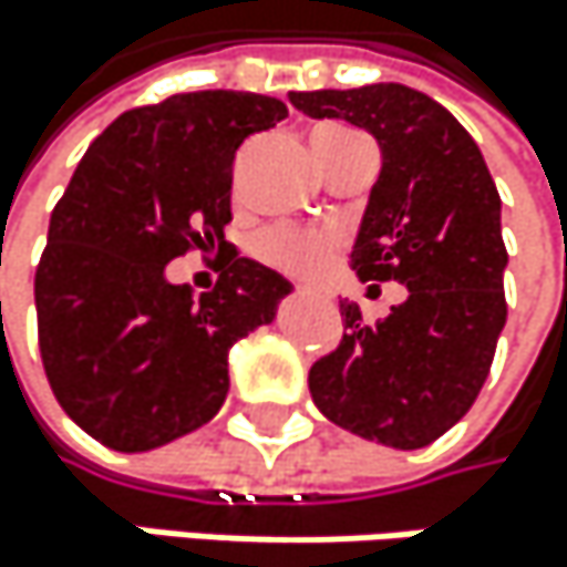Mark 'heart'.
Here are the masks:
<instances>
[{
    "mask_svg": "<svg viewBox=\"0 0 567 567\" xmlns=\"http://www.w3.org/2000/svg\"><path fill=\"white\" fill-rule=\"evenodd\" d=\"M339 127H326L319 131L316 137L322 134H336ZM339 251V235L329 231V228H296V225H281V228H271L258 238V255L289 271V275H299V278H316L322 275L332 258Z\"/></svg>",
    "mask_w": 567,
    "mask_h": 567,
    "instance_id": "1",
    "label": "heart"
}]
</instances>
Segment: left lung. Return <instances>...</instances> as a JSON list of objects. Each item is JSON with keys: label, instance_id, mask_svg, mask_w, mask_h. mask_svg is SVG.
I'll list each match as a JSON object with an SVG mask.
<instances>
[{"label": "left lung", "instance_id": "obj_1", "mask_svg": "<svg viewBox=\"0 0 567 567\" xmlns=\"http://www.w3.org/2000/svg\"><path fill=\"white\" fill-rule=\"evenodd\" d=\"M289 100L377 137L383 167L349 265L359 281L406 286L377 326L339 302L346 332L309 370L312 403L362 440L420 451L474 406L507 319L501 194L474 137L420 90L370 83Z\"/></svg>", "mask_w": 567, "mask_h": 567}]
</instances>
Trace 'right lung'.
<instances>
[{
	"label": "right lung",
	"mask_w": 567,
	"mask_h": 567,
	"mask_svg": "<svg viewBox=\"0 0 567 567\" xmlns=\"http://www.w3.org/2000/svg\"><path fill=\"white\" fill-rule=\"evenodd\" d=\"M286 113L261 93H177L120 113L76 164L35 268L39 352L66 416L103 447L144 454L215 420L231 346L292 292L225 241L235 154ZM190 247L229 256L200 300L166 278Z\"/></svg>",
	"instance_id": "obj_1"
}]
</instances>
